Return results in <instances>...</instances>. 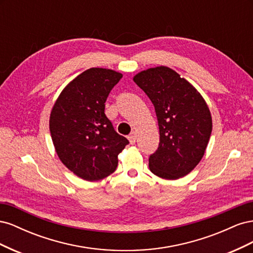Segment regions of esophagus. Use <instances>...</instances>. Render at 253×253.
Segmentation results:
<instances>
[{"label": "esophagus", "mask_w": 253, "mask_h": 253, "mask_svg": "<svg viewBox=\"0 0 253 253\" xmlns=\"http://www.w3.org/2000/svg\"><path fill=\"white\" fill-rule=\"evenodd\" d=\"M136 132H132L131 134H129L128 136H127V139H128V141H129V143L131 144H134L135 142H136Z\"/></svg>", "instance_id": "1"}]
</instances>
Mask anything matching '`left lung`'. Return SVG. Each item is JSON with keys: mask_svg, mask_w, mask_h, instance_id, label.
I'll list each match as a JSON object with an SVG mask.
<instances>
[{"mask_svg": "<svg viewBox=\"0 0 253 253\" xmlns=\"http://www.w3.org/2000/svg\"><path fill=\"white\" fill-rule=\"evenodd\" d=\"M155 108L159 145L149 158L153 174L178 179L192 171L203 158L212 132L210 110L197 89L167 66L134 76Z\"/></svg>", "mask_w": 253, "mask_h": 253, "instance_id": "left-lung-1", "label": "left lung"}]
</instances>
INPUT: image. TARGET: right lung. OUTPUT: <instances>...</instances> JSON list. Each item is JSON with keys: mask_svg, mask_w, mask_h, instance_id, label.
<instances>
[{"mask_svg": "<svg viewBox=\"0 0 253 253\" xmlns=\"http://www.w3.org/2000/svg\"><path fill=\"white\" fill-rule=\"evenodd\" d=\"M122 74L93 67L61 91L49 117L51 139L62 164L78 177L96 181L116 170L128 140L105 116V101Z\"/></svg>", "mask_w": 253, "mask_h": 253, "instance_id": "right-lung-1", "label": "right lung"}]
</instances>
